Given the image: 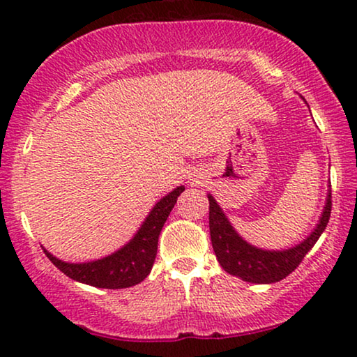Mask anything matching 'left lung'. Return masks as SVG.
I'll use <instances>...</instances> for the list:
<instances>
[{
  "label": "left lung",
  "instance_id": "left-lung-1",
  "mask_svg": "<svg viewBox=\"0 0 357 357\" xmlns=\"http://www.w3.org/2000/svg\"><path fill=\"white\" fill-rule=\"evenodd\" d=\"M208 199L209 236H211V243L219 265L229 275L241 278L247 282L271 284V282H278L289 276L324 234L331 213V185H328L324 211H321L314 231L297 245L282 248V250H266V248L248 243L232 227L213 195L208 193Z\"/></svg>",
  "mask_w": 357,
  "mask_h": 357
}]
</instances>
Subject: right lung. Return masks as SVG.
Instances as JSON below:
<instances>
[{
  "label": "right lung",
  "mask_w": 357,
  "mask_h": 357,
  "mask_svg": "<svg viewBox=\"0 0 357 357\" xmlns=\"http://www.w3.org/2000/svg\"><path fill=\"white\" fill-rule=\"evenodd\" d=\"M183 190V185H180L160 198L135 236L123 247L104 258L84 263H70L53 257L47 248H43V252L58 270L82 284L102 287V289H123L139 284L151 273L158 253L159 234Z\"/></svg>",
  "instance_id": "obj_1"
}]
</instances>
